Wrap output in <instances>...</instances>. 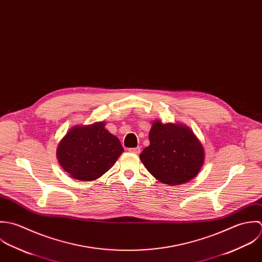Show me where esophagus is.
I'll use <instances>...</instances> for the list:
<instances>
[{"instance_id":"1","label":"esophagus","mask_w":262,"mask_h":262,"mask_svg":"<svg viewBox=\"0 0 262 262\" xmlns=\"http://www.w3.org/2000/svg\"><path fill=\"white\" fill-rule=\"evenodd\" d=\"M128 152L134 153V154H140L141 149H140V147H137V148H129V149H128Z\"/></svg>"}]
</instances>
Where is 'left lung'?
Here are the masks:
<instances>
[{"mask_svg": "<svg viewBox=\"0 0 262 262\" xmlns=\"http://www.w3.org/2000/svg\"><path fill=\"white\" fill-rule=\"evenodd\" d=\"M149 140L150 146L143 150L140 159L162 183L183 184L201 171L205 162V150L188 126L155 120Z\"/></svg>", "mask_w": 262, "mask_h": 262, "instance_id": "8db88e82", "label": "left lung"}]
</instances>
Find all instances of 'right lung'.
I'll return each mask as SVG.
<instances>
[{"mask_svg": "<svg viewBox=\"0 0 262 262\" xmlns=\"http://www.w3.org/2000/svg\"><path fill=\"white\" fill-rule=\"evenodd\" d=\"M123 151L119 140L100 121L72 127L60 140L56 157L70 177L91 181L106 173Z\"/></svg>", "mask_w": 262, "mask_h": 262, "instance_id": "obj_1", "label": "right lung"}]
</instances>
